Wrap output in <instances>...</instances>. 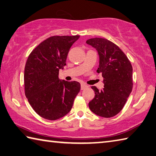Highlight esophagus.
I'll list each match as a JSON object with an SVG mask.
<instances>
[{
	"label": "esophagus",
	"mask_w": 156,
	"mask_h": 156,
	"mask_svg": "<svg viewBox=\"0 0 156 156\" xmlns=\"http://www.w3.org/2000/svg\"><path fill=\"white\" fill-rule=\"evenodd\" d=\"M87 85H86L85 84H84V83L81 84V90H84V89H87Z\"/></svg>",
	"instance_id": "esophagus-1"
}]
</instances>
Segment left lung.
Listing matches in <instances>:
<instances>
[{
	"label": "left lung",
	"instance_id": "8db88e82",
	"mask_svg": "<svg viewBox=\"0 0 156 156\" xmlns=\"http://www.w3.org/2000/svg\"><path fill=\"white\" fill-rule=\"evenodd\" d=\"M97 50L99 67L102 73L104 89L91 87L95 97L89 101L90 110L100 117L110 118L123 108L132 90V66L123 52L112 41L104 38H92L86 41Z\"/></svg>",
	"mask_w": 156,
	"mask_h": 156
}]
</instances>
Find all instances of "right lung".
<instances>
[{"label": "right lung", "mask_w": 156, "mask_h": 156, "mask_svg": "<svg viewBox=\"0 0 156 156\" xmlns=\"http://www.w3.org/2000/svg\"><path fill=\"white\" fill-rule=\"evenodd\" d=\"M80 37L52 36L42 41L28 57L24 69L25 95L33 110L48 120L64 117L80 90L76 81L59 80L71 46Z\"/></svg>", "instance_id": "obj_1"}]
</instances>
